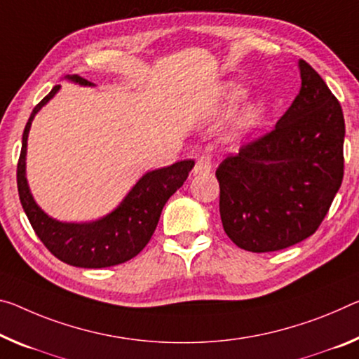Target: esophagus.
<instances>
[{"instance_id": "esophagus-1", "label": "esophagus", "mask_w": 359, "mask_h": 359, "mask_svg": "<svg viewBox=\"0 0 359 359\" xmlns=\"http://www.w3.org/2000/svg\"><path fill=\"white\" fill-rule=\"evenodd\" d=\"M212 169V159H210L209 155H203L198 158V161L195 164V169H193V174L200 175V174H208Z\"/></svg>"}]
</instances>
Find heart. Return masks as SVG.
<instances>
[{"label": "heart", "instance_id": "obj_1", "mask_svg": "<svg viewBox=\"0 0 359 359\" xmlns=\"http://www.w3.org/2000/svg\"><path fill=\"white\" fill-rule=\"evenodd\" d=\"M244 95V89L238 84H229L225 89V99L229 102H235L241 99ZM266 107L264 100H254L251 104H248L240 111V115L236 118V130L240 134H246L249 130H252L255 126H259L262 119L265 116Z\"/></svg>", "mask_w": 359, "mask_h": 359}]
</instances>
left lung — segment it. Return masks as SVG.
I'll list each match as a JSON object with an SVG mask.
<instances>
[{"label": "left lung", "instance_id": "8db88e82", "mask_svg": "<svg viewBox=\"0 0 359 359\" xmlns=\"http://www.w3.org/2000/svg\"><path fill=\"white\" fill-rule=\"evenodd\" d=\"M299 70L302 86L275 129L215 170L222 225L244 251H280L306 240L342 185V107L305 60Z\"/></svg>", "mask_w": 359, "mask_h": 359}]
</instances>
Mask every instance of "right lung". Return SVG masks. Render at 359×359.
<instances>
[{"mask_svg": "<svg viewBox=\"0 0 359 359\" xmlns=\"http://www.w3.org/2000/svg\"><path fill=\"white\" fill-rule=\"evenodd\" d=\"M65 79L79 86L95 84L78 75ZM60 84L33 108L22 135V150L17 164L19 198L33 230L57 259L81 269H105L135 257L147 246L155 231L164 204L177 191L195 166L193 159H184L168 168L145 172L135 182L118 206L104 217L90 222H60L38 206L27 180V140L36 113L59 93Z\"/></svg>", "mask_w": 359, "mask_h": 359, "instance_id": "add662e5", "label": "right lung"}]
</instances>
